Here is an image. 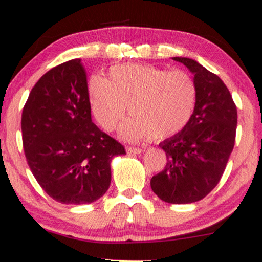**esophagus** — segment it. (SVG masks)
I'll return each instance as SVG.
<instances>
[{"label": "esophagus", "instance_id": "obj_1", "mask_svg": "<svg viewBox=\"0 0 262 262\" xmlns=\"http://www.w3.org/2000/svg\"><path fill=\"white\" fill-rule=\"evenodd\" d=\"M125 150H127V154H129V155H138V154H141V152L145 151L144 148L132 147V146H127L125 147Z\"/></svg>", "mask_w": 262, "mask_h": 262}]
</instances>
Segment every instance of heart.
<instances>
[{
  "label": "heart",
  "instance_id": "heart-1",
  "mask_svg": "<svg viewBox=\"0 0 262 262\" xmlns=\"http://www.w3.org/2000/svg\"><path fill=\"white\" fill-rule=\"evenodd\" d=\"M88 100L92 115L104 130H114L128 106L132 117L121 127L122 138L163 140L186 128L196 106L197 88L193 78L181 70L116 65L108 71V79L92 77Z\"/></svg>",
  "mask_w": 262,
  "mask_h": 262
}]
</instances>
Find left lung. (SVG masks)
<instances>
[{
  "label": "left lung",
  "mask_w": 262,
  "mask_h": 262,
  "mask_svg": "<svg viewBox=\"0 0 262 262\" xmlns=\"http://www.w3.org/2000/svg\"><path fill=\"white\" fill-rule=\"evenodd\" d=\"M193 74L197 100L186 128L161 142L164 169L151 179L152 191L167 203L201 201L219 184L233 150L237 107L219 76L190 58H173Z\"/></svg>",
  "instance_id": "left-lung-1"
}]
</instances>
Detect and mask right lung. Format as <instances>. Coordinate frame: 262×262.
I'll use <instances>...</instances> for the list:
<instances>
[{"label": "right lung", "instance_id": "add662e5", "mask_svg": "<svg viewBox=\"0 0 262 262\" xmlns=\"http://www.w3.org/2000/svg\"><path fill=\"white\" fill-rule=\"evenodd\" d=\"M23 146L37 183L62 204L99 200L111 183V161L123 145L92 122L81 59L55 66L30 92L21 115Z\"/></svg>", "mask_w": 262, "mask_h": 262}]
</instances>
